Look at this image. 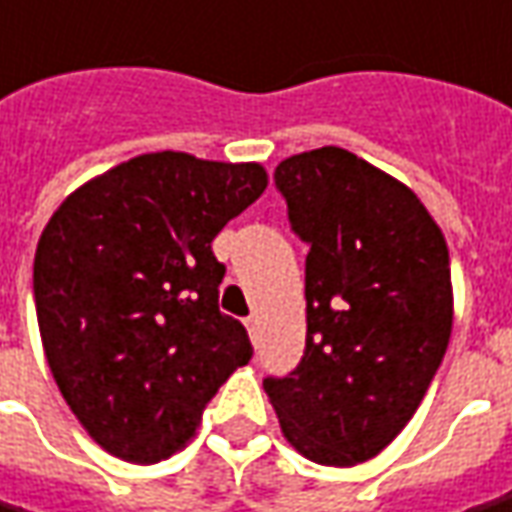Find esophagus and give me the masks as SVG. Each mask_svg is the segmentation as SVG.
Masks as SVG:
<instances>
[{"label":"esophagus","mask_w":512,"mask_h":512,"mask_svg":"<svg viewBox=\"0 0 512 512\" xmlns=\"http://www.w3.org/2000/svg\"><path fill=\"white\" fill-rule=\"evenodd\" d=\"M245 329H248L250 340H253V343H256V340H259V317H256V315H250L248 320H245Z\"/></svg>","instance_id":"34e87169"}]
</instances>
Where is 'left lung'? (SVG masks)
<instances>
[{
    "label": "left lung",
    "mask_w": 512,
    "mask_h": 512,
    "mask_svg": "<svg viewBox=\"0 0 512 512\" xmlns=\"http://www.w3.org/2000/svg\"><path fill=\"white\" fill-rule=\"evenodd\" d=\"M306 253V348L264 393L320 465H357L407 426L451 337L449 248L412 189L343 147L276 167Z\"/></svg>",
    "instance_id": "left-lung-1"
}]
</instances>
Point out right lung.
Masks as SVG:
<instances>
[{
  "instance_id": "right-lung-1",
  "label": "right lung",
  "mask_w": 512,
  "mask_h": 512,
  "mask_svg": "<svg viewBox=\"0 0 512 512\" xmlns=\"http://www.w3.org/2000/svg\"><path fill=\"white\" fill-rule=\"evenodd\" d=\"M267 189L262 164L136 155L83 183L38 239L33 295L61 396L102 449L158 463L186 446L253 345L220 312L211 242Z\"/></svg>"
}]
</instances>
